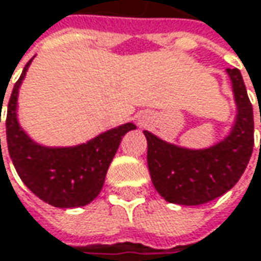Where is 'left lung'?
I'll list each match as a JSON object with an SVG mask.
<instances>
[{
	"label": "left lung",
	"mask_w": 261,
	"mask_h": 261,
	"mask_svg": "<svg viewBox=\"0 0 261 261\" xmlns=\"http://www.w3.org/2000/svg\"><path fill=\"white\" fill-rule=\"evenodd\" d=\"M238 107L231 134L203 150H190L164 142L149 131L147 166L154 188L169 203L197 206L221 197L238 182L254 147L253 105L238 68H228Z\"/></svg>",
	"instance_id": "obj_1"
}]
</instances>
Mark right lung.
<instances>
[{
	"label": "right lung",
	"instance_id": "obj_1",
	"mask_svg": "<svg viewBox=\"0 0 261 261\" xmlns=\"http://www.w3.org/2000/svg\"><path fill=\"white\" fill-rule=\"evenodd\" d=\"M30 63L32 60L13 87L7 107L6 131L10 158L26 187L45 203L55 207L86 206L97 197L103 187L107 171L122 136L134 130L136 125L131 122L124 124L74 147L52 149L32 142L20 128L16 115L18 87Z\"/></svg>",
	"mask_w": 261,
	"mask_h": 261
}]
</instances>
